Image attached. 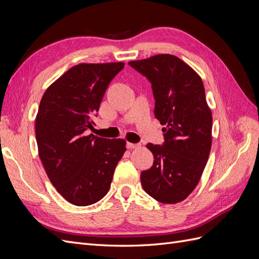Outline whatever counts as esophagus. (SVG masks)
I'll use <instances>...</instances> for the list:
<instances>
[{"label": "esophagus", "instance_id": "1", "mask_svg": "<svg viewBox=\"0 0 259 259\" xmlns=\"http://www.w3.org/2000/svg\"><path fill=\"white\" fill-rule=\"evenodd\" d=\"M139 146H140L139 144H133V143H127V144H126L127 149H136V148H138Z\"/></svg>", "mask_w": 259, "mask_h": 259}]
</instances>
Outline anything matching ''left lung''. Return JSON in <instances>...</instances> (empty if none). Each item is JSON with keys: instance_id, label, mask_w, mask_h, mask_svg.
Listing matches in <instances>:
<instances>
[{"instance_id": "8db88e82", "label": "left lung", "mask_w": 259, "mask_h": 259, "mask_svg": "<svg viewBox=\"0 0 259 259\" xmlns=\"http://www.w3.org/2000/svg\"><path fill=\"white\" fill-rule=\"evenodd\" d=\"M150 81L154 115L164 132V144H148L153 165L142 171L144 190L165 204L184 201L200 182L211 147L213 117L201 76L174 55L160 54L130 61Z\"/></svg>"}]
</instances>
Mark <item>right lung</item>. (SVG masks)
<instances>
[{"instance_id":"obj_1","label":"right lung","mask_w":259,"mask_h":259,"mask_svg":"<svg viewBox=\"0 0 259 259\" xmlns=\"http://www.w3.org/2000/svg\"><path fill=\"white\" fill-rule=\"evenodd\" d=\"M124 62L79 64L45 91L35 117L38 156L53 186L76 206L94 204L110 189L126 150L124 139L88 134L109 83Z\"/></svg>"}]
</instances>
